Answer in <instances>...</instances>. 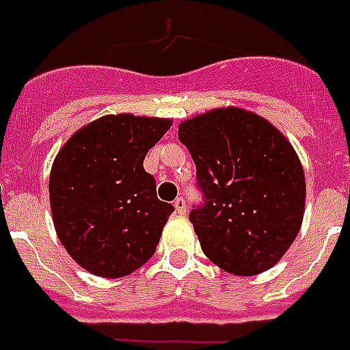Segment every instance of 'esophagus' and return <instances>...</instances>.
I'll list each match as a JSON object with an SVG mask.
<instances>
[{
  "label": "esophagus",
  "mask_w": 350,
  "mask_h": 350,
  "mask_svg": "<svg viewBox=\"0 0 350 350\" xmlns=\"http://www.w3.org/2000/svg\"><path fill=\"white\" fill-rule=\"evenodd\" d=\"M174 209L178 215H185V211H187V204H185L182 196H178L174 200Z\"/></svg>",
  "instance_id": "34e87169"
}]
</instances>
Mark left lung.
I'll list each match as a JSON object with an SVG mask.
<instances>
[{"label":"left lung","mask_w":350,"mask_h":350,"mask_svg":"<svg viewBox=\"0 0 350 350\" xmlns=\"http://www.w3.org/2000/svg\"><path fill=\"white\" fill-rule=\"evenodd\" d=\"M206 202L193 209L204 254L237 276L278 263L299 234L306 178L284 133L241 107H217L178 126Z\"/></svg>","instance_id":"1"}]
</instances>
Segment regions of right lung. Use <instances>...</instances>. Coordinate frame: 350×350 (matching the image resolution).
<instances>
[{
	"label": "right lung",
	"mask_w": 350,
	"mask_h": 350,
	"mask_svg": "<svg viewBox=\"0 0 350 350\" xmlns=\"http://www.w3.org/2000/svg\"><path fill=\"white\" fill-rule=\"evenodd\" d=\"M170 126L157 116H100L55 155L51 219L64 250L85 271L122 278L154 256L174 208L157 198L142 161Z\"/></svg>",
	"instance_id": "1"
}]
</instances>
